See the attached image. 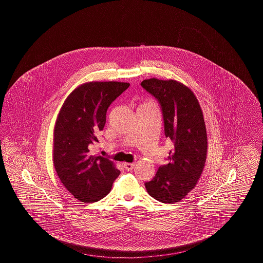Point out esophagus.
<instances>
[{"mask_svg": "<svg viewBox=\"0 0 263 263\" xmlns=\"http://www.w3.org/2000/svg\"><path fill=\"white\" fill-rule=\"evenodd\" d=\"M124 167H125L126 171H132L134 167H135V163H124Z\"/></svg>", "mask_w": 263, "mask_h": 263, "instance_id": "34e87169", "label": "esophagus"}]
</instances>
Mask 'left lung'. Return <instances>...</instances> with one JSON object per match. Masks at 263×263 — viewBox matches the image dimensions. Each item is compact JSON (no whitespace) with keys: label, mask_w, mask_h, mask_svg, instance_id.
<instances>
[{"label":"left lung","mask_w":263,"mask_h":263,"mask_svg":"<svg viewBox=\"0 0 263 263\" xmlns=\"http://www.w3.org/2000/svg\"><path fill=\"white\" fill-rule=\"evenodd\" d=\"M141 86L161 103L164 134L174 142L168 163L145 186L156 200L173 204L196 186L205 166L208 142L203 112L194 92L180 82L152 78Z\"/></svg>","instance_id":"8db88e82"}]
</instances>
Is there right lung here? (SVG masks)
Here are the masks:
<instances>
[{
  "label": "right lung",
  "mask_w": 263,
  "mask_h": 263,
  "mask_svg": "<svg viewBox=\"0 0 263 263\" xmlns=\"http://www.w3.org/2000/svg\"><path fill=\"white\" fill-rule=\"evenodd\" d=\"M130 86L122 82H88L67 97L53 132V163L63 185L76 199L91 203L102 199L120 172L115 163L91 155L98 134L106 121L113 100Z\"/></svg>",
  "instance_id": "right-lung-1"
}]
</instances>
